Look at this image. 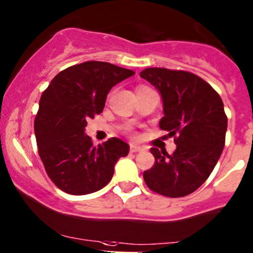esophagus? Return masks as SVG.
<instances>
[{"label": "esophagus", "mask_w": 253, "mask_h": 253, "mask_svg": "<svg viewBox=\"0 0 253 253\" xmlns=\"http://www.w3.org/2000/svg\"><path fill=\"white\" fill-rule=\"evenodd\" d=\"M141 150H143V148H140L139 145H135V144H131V148H129L131 152H139Z\"/></svg>", "instance_id": "1"}]
</instances>
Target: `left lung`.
<instances>
[{
    "mask_svg": "<svg viewBox=\"0 0 253 253\" xmlns=\"http://www.w3.org/2000/svg\"><path fill=\"white\" fill-rule=\"evenodd\" d=\"M140 77L161 93L160 127L174 137L175 151L151 148L152 168L144 171L154 192L177 198L194 192L215 168L226 141L227 116L220 95L205 80L186 71L146 68Z\"/></svg>",
    "mask_w": 253,
    "mask_h": 253,
    "instance_id": "8db88e82",
    "label": "left lung"
}]
</instances>
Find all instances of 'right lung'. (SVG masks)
Masks as SVG:
<instances>
[{
  "label": "right lung",
  "instance_id": "obj_1",
  "mask_svg": "<svg viewBox=\"0 0 253 253\" xmlns=\"http://www.w3.org/2000/svg\"><path fill=\"white\" fill-rule=\"evenodd\" d=\"M133 74L109 62L87 61L63 69L42 93L35 119L38 154L63 192L83 196L101 190L112 180L119 158L128 154L129 145L119 138L95 146L85 127L102 113L113 86Z\"/></svg>",
  "mask_w": 253,
  "mask_h": 253
}]
</instances>
